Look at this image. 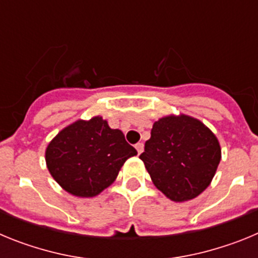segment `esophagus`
<instances>
[{
    "instance_id": "obj_1",
    "label": "esophagus",
    "mask_w": 258,
    "mask_h": 258,
    "mask_svg": "<svg viewBox=\"0 0 258 258\" xmlns=\"http://www.w3.org/2000/svg\"><path fill=\"white\" fill-rule=\"evenodd\" d=\"M143 149H145V145H143L142 142L137 143V145H136V150H137V152H138V155L142 154V152H143Z\"/></svg>"
}]
</instances>
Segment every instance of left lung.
Masks as SVG:
<instances>
[{"label": "left lung", "instance_id": "left-lung-1", "mask_svg": "<svg viewBox=\"0 0 258 258\" xmlns=\"http://www.w3.org/2000/svg\"><path fill=\"white\" fill-rule=\"evenodd\" d=\"M140 159L166 198L186 202L209 186L221 161V147L198 118L170 115L155 121Z\"/></svg>", "mask_w": 258, "mask_h": 258}]
</instances>
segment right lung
<instances>
[{"label": "right lung", "mask_w": 258, "mask_h": 258, "mask_svg": "<svg viewBox=\"0 0 258 258\" xmlns=\"http://www.w3.org/2000/svg\"><path fill=\"white\" fill-rule=\"evenodd\" d=\"M137 150L125 141L121 131L111 129L95 116L77 120L59 132L45 152L52 178L67 192L93 198L107 188Z\"/></svg>", "instance_id": "obj_1"}]
</instances>
